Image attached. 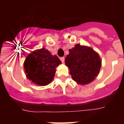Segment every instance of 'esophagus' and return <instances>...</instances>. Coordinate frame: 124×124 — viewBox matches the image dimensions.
I'll return each instance as SVG.
<instances>
[{
	"label": "esophagus",
	"mask_w": 124,
	"mask_h": 124,
	"mask_svg": "<svg viewBox=\"0 0 124 124\" xmlns=\"http://www.w3.org/2000/svg\"><path fill=\"white\" fill-rule=\"evenodd\" d=\"M60 60L62 61V62H63V63H64V60H65V58H64V56H62V57H60Z\"/></svg>",
	"instance_id": "esophagus-1"
}]
</instances>
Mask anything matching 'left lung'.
Here are the masks:
<instances>
[{
	"label": "left lung",
	"mask_w": 124,
	"mask_h": 124,
	"mask_svg": "<svg viewBox=\"0 0 124 124\" xmlns=\"http://www.w3.org/2000/svg\"><path fill=\"white\" fill-rule=\"evenodd\" d=\"M65 58L73 79L79 84H87L97 77L101 68V60L91 47L76 44L69 50Z\"/></svg>",
	"instance_id": "left-lung-1"
}]
</instances>
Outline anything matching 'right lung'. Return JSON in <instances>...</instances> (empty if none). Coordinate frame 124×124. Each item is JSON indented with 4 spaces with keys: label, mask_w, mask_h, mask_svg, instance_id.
<instances>
[{
    "label": "right lung",
    "mask_w": 124,
    "mask_h": 124,
    "mask_svg": "<svg viewBox=\"0 0 124 124\" xmlns=\"http://www.w3.org/2000/svg\"><path fill=\"white\" fill-rule=\"evenodd\" d=\"M61 63L56 55L53 56L48 50L42 48L30 53L24 67L28 79L36 84L46 85L52 81L55 68Z\"/></svg>",
    "instance_id": "add662e5"
}]
</instances>
